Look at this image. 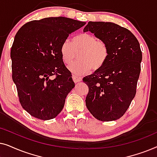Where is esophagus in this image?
<instances>
[{
  "mask_svg": "<svg viewBox=\"0 0 157 157\" xmlns=\"http://www.w3.org/2000/svg\"><path fill=\"white\" fill-rule=\"evenodd\" d=\"M72 78H73V80L75 83H78V82H80V81L82 80V78H81V76H77V75L74 74L72 76Z\"/></svg>",
  "mask_w": 157,
  "mask_h": 157,
  "instance_id": "1",
  "label": "esophagus"
}]
</instances>
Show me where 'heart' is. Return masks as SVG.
<instances>
[{"instance_id":"obj_1","label":"heart","mask_w":157,"mask_h":157,"mask_svg":"<svg viewBox=\"0 0 157 157\" xmlns=\"http://www.w3.org/2000/svg\"><path fill=\"white\" fill-rule=\"evenodd\" d=\"M79 60L68 66L70 71L81 75L89 73L91 68L98 69L104 65L109 56V48L106 42L98 40L92 34L83 33L72 38L71 43L66 40L60 48L62 60L66 64L74 61L76 52Z\"/></svg>"}]
</instances>
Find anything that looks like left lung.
Returning <instances> with one entry per match:
<instances>
[{"label": "left lung", "instance_id": "obj_1", "mask_svg": "<svg viewBox=\"0 0 157 157\" xmlns=\"http://www.w3.org/2000/svg\"><path fill=\"white\" fill-rule=\"evenodd\" d=\"M87 31L106 42L109 53L101 67L83 78L89 89L86 105L96 119L114 121L125 113L136 95L140 45L132 32L113 23L89 21L83 29Z\"/></svg>", "mask_w": 157, "mask_h": 157}]
</instances>
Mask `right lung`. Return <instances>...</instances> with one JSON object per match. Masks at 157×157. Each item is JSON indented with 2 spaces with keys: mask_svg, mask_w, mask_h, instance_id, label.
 I'll use <instances>...</instances> for the list:
<instances>
[{
  "mask_svg": "<svg viewBox=\"0 0 157 157\" xmlns=\"http://www.w3.org/2000/svg\"><path fill=\"white\" fill-rule=\"evenodd\" d=\"M85 24L66 17H49L28 22L17 32L10 50L12 78L21 106L32 117L50 120L63 109L75 83L60 48Z\"/></svg>",
  "mask_w": 157,
  "mask_h": 157,
  "instance_id": "add662e5",
  "label": "right lung"
}]
</instances>
